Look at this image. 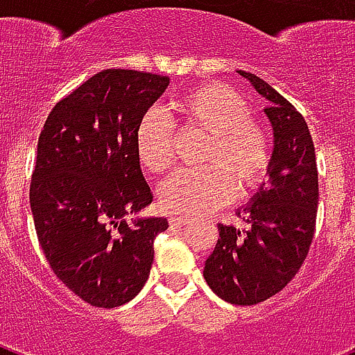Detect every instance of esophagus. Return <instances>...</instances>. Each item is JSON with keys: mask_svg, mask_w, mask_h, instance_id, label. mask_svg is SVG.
I'll use <instances>...</instances> for the list:
<instances>
[{"mask_svg": "<svg viewBox=\"0 0 355 355\" xmlns=\"http://www.w3.org/2000/svg\"><path fill=\"white\" fill-rule=\"evenodd\" d=\"M188 223H191V219L186 216L169 217V225H171V227H184V225H188Z\"/></svg>", "mask_w": 355, "mask_h": 355, "instance_id": "34e87169", "label": "esophagus"}]
</instances>
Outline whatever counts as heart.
Segmentation results:
<instances>
[{
	"label": "heart",
	"mask_w": 355,
	"mask_h": 355,
	"mask_svg": "<svg viewBox=\"0 0 355 355\" xmlns=\"http://www.w3.org/2000/svg\"><path fill=\"white\" fill-rule=\"evenodd\" d=\"M171 112L184 128L208 132L200 162L205 166L178 169L158 188L162 208L175 214H199L221 205L232 195H245L263 182L270 166V139L248 116V105L236 90L208 83L186 92L171 103ZM136 155L153 173L169 169L175 125L158 108H150L136 127Z\"/></svg>",
	"instance_id": "heart-1"
}]
</instances>
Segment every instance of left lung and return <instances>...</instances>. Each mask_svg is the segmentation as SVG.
<instances>
[{"instance_id":"obj_1","label":"left lung","mask_w":355,"mask_h":355,"mask_svg":"<svg viewBox=\"0 0 355 355\" xmlns=\"http://www.w3.org/2000/svg\"><path fill=\"white\" fill-rule=\"evenodd\" d=\"M263 97L275 136L269 180L237 216L248 228L219 225V239L205 263V280L217 297L254 306L282 291L297 275L313 239L319 175L309 128L291 103L265 80L237 71Z\"/></svg>"}]
</instances>
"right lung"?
Masks as SVG:
<instances>
[{
    "instance_id": "add662e5",
    "label": "right lung",
    "mask_w": 355,
    "mask_h": 355,
    "mask_svg": "<svg viewBox=\"0 0 355 355\" xmlns=\"http://www.w3.org/2000/svg\"><path fill=\"white\" fill-rule=\"evenodd\" d=\"M169 77L105 69L47 116L31 180L40 247L58 280L96 308L132 300L149 278L166 217L138 216L153 202L136 155V127Z\"/></svg>"
}]
</instances>
